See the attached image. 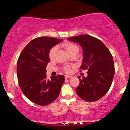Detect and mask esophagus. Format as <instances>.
Masks as SVG:
<instances>
[{
  "instance_id": "esophagus-1",
  "label": "esophagus",
  "mask_w": 130,
  "mask_h": 130,
  "mask_svg": "<svg viewBox=\"0 0 130 130\" xmlns=\"http://www.w3.org/2000/svg\"><path fill=\"white\" fill-rule=\"evenodd\" d=\"M72 76H70V75H65V79H67V78H70V77H71Z\"/></svg>"
}]
</instances>
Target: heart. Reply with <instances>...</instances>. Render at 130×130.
<instances>
[{
	"mask_svg": "<svg viewBox=\"0 0 130 130\" xmlns=\"http://www.w3.org/2000/svg\"><path fill=\"white\" fill-rule=\"evenodd\" d=\"M63 46L65 47V49L66 50V51H67V53L68 54H70L71 52L74 51H79V48L76 45V44H73L72 43H70V42H67L64 43L63 44ZM57 50V46H54L53 47H52L51 49L50 53H49V56H50V58L51 59H53L54 57L55 54H56V53ZM65 71L66 72H70V68L69 66H66L64 68Z\"/></svg>",
	"mask_w": 130,
	"mask_h": 130,
	"instance_id": "b5f03b06",
	"label": "heart"
}]
</instances>
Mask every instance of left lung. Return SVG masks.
Instances as JSON below:
<instances>
[{"instance_id": "1", "label": "left lung", "mask_w": 130, "mask_h": 130, "mask_svg": "<svg viewBox=\"0 0 130 130\" xmlns=\"http://www.w3.org/2000/svg\"><path fill=\"white\" fill-rule=\"evenodd\" d=\"M68 40L79 44L83 51L80 70L87 69V77L80 79L76 93L87 101L100 100L111 87L114 76L112 56L107 47L100 40L89 35H80Z\"/></svg>"}]
</instances>
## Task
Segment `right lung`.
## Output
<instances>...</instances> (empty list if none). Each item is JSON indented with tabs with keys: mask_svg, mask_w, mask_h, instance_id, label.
I'll use <instances>...</instances> for the list:
<instances>
[{
	"mask_svg": "<svg viewBox=\"0 0 130 130\" xmlns=\"http://www.w3.org/2000/svg\"><path fill=\"white\" fill-rule=\"evenodd\" d=\"M62 41L48 37L32 40L21 53L17 62V75L22 92L28 99L41 106L48 105L59 96L63 75L46 79V66L51 49Z\"/></svg>",
	"mask_w": 130,
	"mask_h": 130,
	"instance_id": "obj_1",
	"label": "right lung"
}]
</instances>
